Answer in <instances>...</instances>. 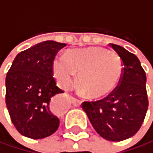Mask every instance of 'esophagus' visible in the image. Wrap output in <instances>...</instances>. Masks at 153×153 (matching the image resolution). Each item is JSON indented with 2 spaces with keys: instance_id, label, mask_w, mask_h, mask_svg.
<instances>
[{
  "instance_id": "34e87169",
  "label": "esophagus",
  "mask_w": 153,
  "mask_h": 153,
  "mask_svg": "<svg viewBox=\"0 0 153 153\" xmlns=\"http://www.w3.org/2000/svg\"><path fill=\"white\" fill-rule=\"evenodd\" d=\"M71 102H72L73 105L76 106V107H78V106H80L82 104V101L79 100V99H77V98H74V97L71 98Z\"/></svg>"
}]
</instances>
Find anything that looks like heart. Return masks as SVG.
<instances>
[{
    "mask_svg": "<svg viewBox=\"0 0 153 153\" xmlns=\"http://www.w3.org/2000/svg\"><path fill=\"white\" fill-rule=\"evenodd\" d=\"M53 74L62 88H68L79 73V86L91 99L111 93L121 81L123 64L117 53L102 47H90L62 54L53 61Z\"/></svg>",
    "mask_w": 153,
    "mask_h": 153,
    "instance_id": "b5f03b06",
    "label": "heart"
}]
</instances>
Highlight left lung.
I'll return each instance as SVG.
<instances>
[{
	"instance_id": "left-lung-1",
	"label": "left lung",
	"mask_w": 153,
	"mask_h": 153,
	"mask_svg": "<svg viewBox=\"0 0 153 153\" xmlns=\"http://www.w3.org/2000/svg\"><path fill=\"white\" fill-rule=\"evenodd\" d=\"M121 57L123 71L117 87L105 98L82 104L97 133L105 140L121 141L140 130L148 110L146 73L135 54L110 43Z\"/></svg>"
}]
</instances>
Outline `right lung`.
Returning <instances> with one entry per match:
<instances>
[{"mask_svg": "<svg viewBox=\"0 0 153 153\" xmlns=\"http://www.w3.org/2000/svg\"><path fill=\"white\" fill-rule=\"evenodd\" d=\"M65 43L40 42L17 54L6 75V106L10 120L23 136L43 139L60 124L51 112V99L64 92L56 86L53 61Z\"/></svg>", "mask_w": 153, "mask_h": 153, "instance_id": "right-lung-1", "label": "right lung"}]
</instances>
